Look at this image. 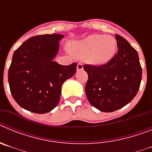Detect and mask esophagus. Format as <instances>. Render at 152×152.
Here are the masks:
<instances>
[{"mask_svg":"<svg viewBox=\"0 0 152 152\" xmlns=\"http://www.w3.org/2000/svg\"><path fill=\"white\" fill-rule=\"evenodd\" d=\"M83 68H84L83 64L81 63H78L77 66V71H81V70H83Z\"/></svg>","mask_w":152,"mask_h":152,"instance_id":"34e87169","label":"esophagus"}]
</instances>
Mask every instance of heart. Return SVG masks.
<instances>
[{
  "mask_svg": "<svg viewBox=\"0 0 152 152\" xmlns=\"http://www.w3.org/2000/svg\"><path fill=\"white\" fill-rule=\"evenodd\" d=\"M70 50L75 57L82 58L94 66H101L112 60L117 50V42L111 36L92 34L74 42Z\"/></svg>",
  "mask_w": 152,
  "mask_h": 152,
  "instance_id": "b5f03b06",
  "label": "heart"
}]
</instances>
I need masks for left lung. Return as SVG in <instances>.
<instances>
[{
	"instance_id": "obj_1",
	"label": "left lung",
	"mask_w": 152,
	"mask_h": 152,
	"mask_svg": "<svg viewBox=\"0 0 152 152\" xmlns=\"http://www.w3.org/2000/svg\"><path fill=\"white\" fill-rule=\"evenodd\" d=\"M118 52L101 66L84 65L88 75L86 96L93 107L105 113L127 105L136 95L142 80L137 51L122 36L116 35Z\"/></svg>"
}]
</instances>
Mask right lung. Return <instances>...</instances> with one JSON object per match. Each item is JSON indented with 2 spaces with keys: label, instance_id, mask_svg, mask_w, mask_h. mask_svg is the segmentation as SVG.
Listing matches in <instances>:
<instances>
[{
  "label": "right lung",
  "instance_id": "obj_1",
  "mask_svg": "<svg viewBox=\"0 0 152 152\" xmlns=\"http://www.w3.org/2000/svg\"><path fill=\"white\" fill-rule=\"evenodd\" d=\"M64 36L55 33L33 36L13 53L8 82L13 99L22 108L43 114L58 105L63 83L77 68L76 63L61 65L54 61Z\"/></svg>",
  "mask_w": 152,
  "mask_h": 152
}]
</instances>
